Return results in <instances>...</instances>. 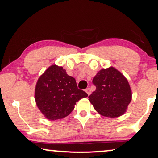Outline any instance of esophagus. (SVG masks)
<instances>
[{
	"label": "esophagus",
	"instance_id": "34e87169",
	"mask_svg": "<svg viewBox=\"0 0 158 158\" xmlns=\"http://www.w3.org/2000/svg\"><path fill=\"white\" fill-rule=\"evenodd\" d=\"M85 91L86 92V94H88V95L89 96L91 94V89H90V88H87L86 90H85Z\"/></svg>",
	"mask_w": 158,
	"mask_h": 158
}]
</instances>
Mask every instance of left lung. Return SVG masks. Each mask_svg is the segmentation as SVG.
Instances as JSON below:
<instances>
[{"label": "left lung", "instance_id": "1", "mask_svg": "<svg viewBox=\"0 0 158 158\" xmlns=\"http://www.w3.org/2000/svg\"><path fill=\"white\" fill-rule=\"evenodd\" d=\"M92 83L96 90L89 96L94 108L103 116L116 118L126 112L131 101V90L127 79L114 67L97 73Z\"/></svg>", "mask_w": 158, "mask_h": 158}]
</instances>
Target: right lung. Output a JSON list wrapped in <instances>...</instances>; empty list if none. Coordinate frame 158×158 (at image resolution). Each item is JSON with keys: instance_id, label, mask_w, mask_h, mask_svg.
Listing matches in <instances>:
<instances>
[{"instance_id": "add662e5", "label": "right lung", "mask_w": 158, "mask_h": 158, "mask_svg": "<svg viewBox=\"0 0 158 158\" xmlns=\"http://www.w3.org/2000/svg\"><path fill=\"white\" fill-rule=\"evenodd\" d=\"M35 95L38 109L52 121L67 116L77 102L88 96L85 91L78 89L74 77L56 65L49 67L40 77Z\"/></svg>"}]
</instances>
